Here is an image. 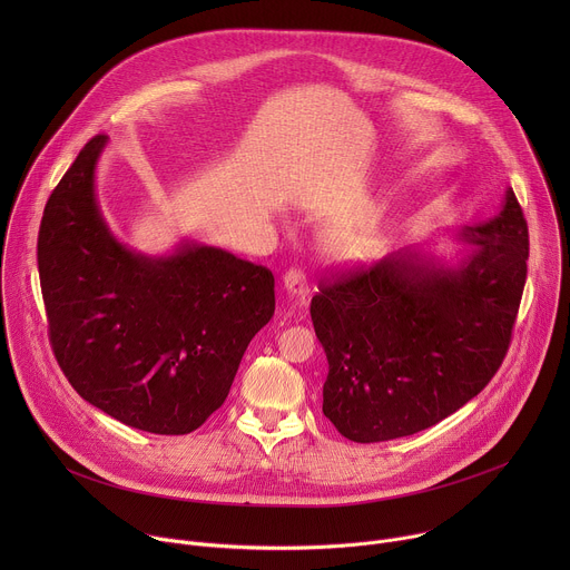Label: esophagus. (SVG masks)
Wrapping results in <instances>:
<instances>
[{
	"mask_svg": "<svg viewBox=\"0 0 570 570\" xmlns=\"http://www.w3.org/2000/svg\"><path fill=\"white\" fill-rule=\"evenodd\" d=\"M284 288L291 297H295L299 304H304L306 295H308V282L304 277L302 271L297 268H291L286 275H284Z\"/></svg>",
	"mask_w": 570,
	"mask_h": 570,
	"instance_id": "obj_1",
	"label": "esophagus"
}]
</instances>
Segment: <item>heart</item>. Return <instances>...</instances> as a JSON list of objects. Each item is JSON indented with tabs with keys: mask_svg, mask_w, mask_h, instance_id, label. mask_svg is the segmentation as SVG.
<instances>
[{
	"mask_svg": "<svg viewBox=\"0 0 570 570\" xmlns=\"http://www.w3.org/2000/svg\"><path fill=\"white\" fill-rule=\"evenodd\" d=\"M381 248V236L372 229H338L324 238V253L338 264L370 262Z\"/></svg>",
	"mask_w": 570,
	"mask_h": 570,
	"instance_id": "obj_1",
	"label": "heart"
}]
</instances>
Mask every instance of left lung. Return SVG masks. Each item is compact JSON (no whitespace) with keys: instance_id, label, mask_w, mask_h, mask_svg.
I'll list each match as a JSON object with an SVG mask.
<instances>
[{"instance_id":"8db88e82","label":"left lung","mask_w":570,"mask_h":570,"mask_svg":"<svg viewBox=\"0 0 570 570\" xmlns=\"http://www.w3.org/2000/svg\"><path fill=\"white\" fill-rule=\"evenodd\" d=\"M455 234L453 264L405 248L322 284L311 299L330 363L322 413L347 440L431 429L501 367L528 275V223L514 191L497 216Z\"/></svg>"}]
</instances>
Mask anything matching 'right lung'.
I'll return each mask as SVG.
<instances>
[{"instance_id": "right-lung-1", "label": "right lung", "mask_w": 570, "mask_h": 570, "mask_svg": "<svg viewBox=\"0 0 570 570\" xmlns=\"http://www.w3.org/2000/svg\"><path fill=\"white\" fill-rule=\"evenodd\" d=\"M106 144L97 135L83 146L42 214L38 271L51 347L73 390L106 415L185 435L223 405L275 313V277L189 238L157 257L128 248L97 198Z\"/></svg>"}]
</instances>
